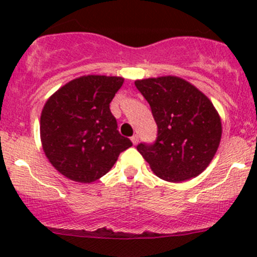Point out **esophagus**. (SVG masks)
<instances>
[{"label": "esophagus", "instance_id": "esophagus-1", "mask_svg": "<svg viewBox=\"0 0 257 257\" xmlns=\"http://www.w3.org/2000/svg\"><path fill=\"white\" fill-rule=\"evenodd\" d=\"M131 139H132V143H133L134 145L138 144V142H139V137L138 136H133Z\"/></svg>", "mask_w": 257, "mask_h": 257}]
</instances>
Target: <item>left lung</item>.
Returning a JSON list of instances; mask_svg holds the SVG:
<instances>
[{
  "instance_id": "left-lung-1",
  "label": "left lung",
  "mask_w": 257,
  "mask_h": 257,
  "mask_svg": "<svg viewBox=\"0 0 257 257\" xmlns=\"http://www.w3.org/2000/svg\"><path fill=\"white\" fill-rule=\"evenodd\" d=\"M158 125L153 144L137 145L157 177L180 183L198 177L214 158L221 120L204 93L179 77L136 80Z\"/></svg>"
}]
</instances>
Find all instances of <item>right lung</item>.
<instances>
[{"label": "right lung", "mask_w": 257, "mask_h": 257, "mask_svg": "<svg viewBox=\"0 0 257 257\" xmlns=\"http://www.w3.org/2000/svg\"><path fill=\"white\" fill-rule=\"evenodd\" d=\"M121 77L83 76L59 88L41 114L46 157L61 174L92 183L107 174L132 142L118 132L109 104Z\"/></svg>", "instance_id": "1"}]
</instances>
